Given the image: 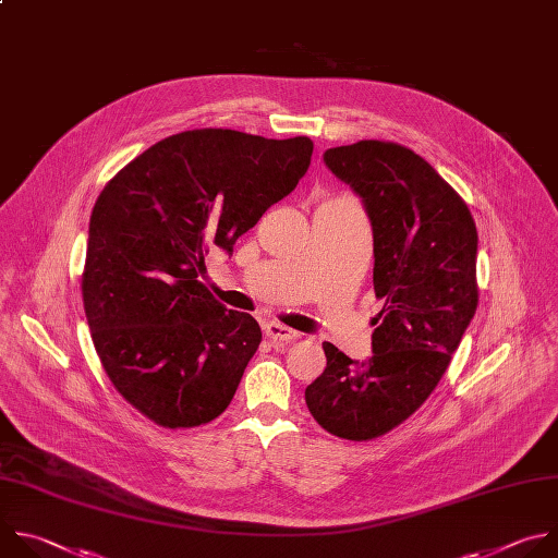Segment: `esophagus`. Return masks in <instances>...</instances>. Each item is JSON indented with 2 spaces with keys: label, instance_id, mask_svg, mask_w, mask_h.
I'll return each mask as SVG.
<instances>
[{
  "label": "esophagus",
  "instance_id": "34e87169",
  "mask_svg": "<svg viewBox=\"0 0 558 558\" xmlns=\"http://www.w3.org/2000/svg\"><path fill=\"white\" fill-rule=\"evenodd\" d=\"M264 331H266V337L272 341V343H279V345H288V343H294L301 333L299 331H294V329H290V327H286V325H281V323H268L266 327H264Z\"/></svg>",
  "mask_w": 558,
  "mask_h": 558
}]
</instances>
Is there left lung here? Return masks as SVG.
<instances>
[{"mask_svg": "<svg viewBox=\"0 0 558 558\" xmlns=\"http://www.w3.org/2000/svg\"><path fill=\"white\" fill-rule=\"evenodd\" d=\"M323 160L363 197L374 292L385 305L369 361L323 343L327 367L305 389V404L327 433L367 441L424 404L460 348L480 301L477 229L460 193L409 147L359 141Z\"/></svg>", "mask_w": 558, "mask_h": 558, "instance_id": "1", "label": "left lung"}]
</instances>
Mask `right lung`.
<instances>
[{"mask_svg":"<svg viewBox=\"0 0 558 558\" xmlns=\"http://www.w3.org/2000/svg\"><path fill=\"white\" fill-rule=\"evenodd\" d=\"M307 136L235 130L169 136L100 191L81 279L96 354L117 391L165 428L231 404L262 343L259 323L197 281L208 246L235 242L305 175Z\"/></svg>","mask_w":558,"mask_h":558,"instance_id":"1","label":"right lung"}]
</instances>
